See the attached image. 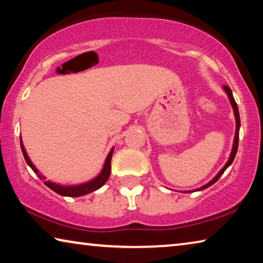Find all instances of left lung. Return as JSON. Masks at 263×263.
<instances>
[{
  "label": "left lung",
  "mask_w": 263,
  "mask_h": 263,
  "mask_svg": "<svg viewBox=\"0 0 263 263\" xmlns=\"http://www.w3.org/2000/svg\"><path fill=\"white\" fill-rule=\"evenodd\" d=\"M222 89H224L225 92H226V95H228V97H229L230 103H231V105H232V109H233V112H234V117H235V133H234V140H233L232 151H231L230 158H229V160H228V162H226V163L224 164V167H222V168L220 169V171L217 173V175H216L215 177H213V179H212L210 182H208L206 184H204L203 186H201V188L195 189V190H197V191H201V190L206 189V188H209V186H210V185H212L213 183H216V182L218 181V179H219V177H220L222 174H224V172L226 171V169H228V168L231 166V164H232L233 160H234V158H235V154H237V151H238L239 130H240V116H239L238 105H237V103H235L234 97H233V94H232V90H231L230 87L224 86V87H222ZM184 193H190V191H184Z\"/></svg>",
  "instance_id": "8db88e82"
}]
</instances>
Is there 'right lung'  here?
I'll return each mask as SVG.
<instances>
[{"instance_id": "obj_1", "label": "right lung", "mask_w": 263, "mask_h": 263, "mask_svg": "<svg viewBox=\"0 0 263 263\" xmlns=\"http://www.w3.org/2000/svg\"><path fill=\"white\" fill-rule=\"evenodd\" d=\"M21 140V148L22 152H23L24 159L26 163L29 164L30 168L38 175V177L41 180L44 181L45 185H47L48 188L52 189L53 191H55L57 194H59L61 196H67V197H80V196H84L87 194H90L92 191H96L97 189H100L102 185H104V183L108 181L110 173H111V158H112V153H114V148H111V151L106 157L105 161H104V166L102 168V172L97 175L95 179H92L88 182H84V183H80V184H70V185H65V184H60V183H55V182H52L50 180H46V177L44 176L42 173H39L37 168L34 167V164L31 161L28 153L24 148L23 141H22V137L20 138Z\"/></svg>"}]
</instances>
